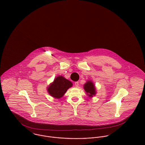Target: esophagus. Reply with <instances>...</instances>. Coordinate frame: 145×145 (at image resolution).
<instances>
[{
    "instance_id": "esophagus-1",
    "label": "esophagus",
    "mask_w": 145,
    "mask_h": 145,
    "mask_svg": "<svg viewBox=\"0 0 145 145\" xmlns=\"http://www.w3.org/2000/svg\"><path fill=\"white\" fill-rule=\"evenodd\" d=\"M79 82H75V87L76 88H78V86H79Z\"/></svg>"
}]
</instances>
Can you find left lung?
Returning <instances> with one entry per match:
<instances>
[{
	"label": "left lung",
	"instance_id": "left-lung-1",
	"mask_svg": "<svg viewBox=\"0 0 145 145\" xmlns=\"http://www.w3.org/2000/svg\"><path fill=\"white\" fill-rule=\"evenodd\" d=\"M84 89L89 98H92L97 94L96 88L93 82L89 80L84 85Z\"/></svg>",
	"mask_w": 145,
	"mask_h": 145
}]
</instances>
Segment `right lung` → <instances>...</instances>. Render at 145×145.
I'll return each instance as SVG.
<instances>
[{
	"label": "right lung",
	"instance_id": "obj_1",
	"mask_svg": "<svg viewBox=\"0 0 145 145\" xmlns=\"http://www.w3.org/2000/svg\"><path fill=\"white\" fill-rule=\"evenodd\" d=\"M72 86V82L60 75L55 78L52 83H50L47 88V90L48 93L53 98L60 99Z\"/></svg>",
	"mask_w": 145,
	"mask_h": 145
}]
</instances>
